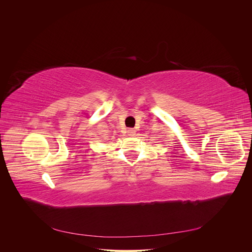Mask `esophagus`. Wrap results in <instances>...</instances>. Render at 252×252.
<instances>
[{
  "label": "esophagus",
  "instance_id": "1",
  "mask_svg": "<svg viewBox=\"0 0 252 252\" xmlns=\"http://www.w3.org/2000/svg\"><path fill=\"white\" fill-rule=\"evenodd\" d=\"M127 133H128V135H134L135 134V129H133V128H128L127 129Z\"/></svg>",
  "mask_w": 252,
  "mask_h": 252
}]
</instances>
